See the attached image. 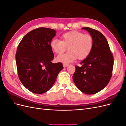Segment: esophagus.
<instances>
[{
    "label": "esophagus",
    "instance_id": "34e87169",
    "mask_svg": "<svg viewBox=\"0 0 126 126\" xmlns=\"http://www.w3.org/2000/svg\"><path fill=\"white\" fill-rule=\"evenodd\" d=\"M68 66H69V64H66V63H63V67L64 68H66V67H67Z\"/></svg>",
    "mask_w": 126,
    "mask_h": 126
}]
</instances>
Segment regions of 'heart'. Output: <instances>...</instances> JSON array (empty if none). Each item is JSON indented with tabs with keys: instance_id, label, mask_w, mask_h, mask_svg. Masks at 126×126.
<instances>
[{
	"instance_id": "heart-1",
	"label": "heart",
	"mask_w": 126,
	"mask_h": 126,
	"mask_svg": "<svg viewBox=\"0 0 126 126\" xmlns=\"http://www.w3.org/2000/svg\"><path fill=\"white\" fill-rule=\"evenodd\" d=\"M61 40L53 39L50 43L51 50L57 54H61L66 50V54L59 55L57 57V62L69 63L78 59H85L92 50L94 41L92 36L89 34L74 31L63 34Z\"/></svg>"
}]
</instances>
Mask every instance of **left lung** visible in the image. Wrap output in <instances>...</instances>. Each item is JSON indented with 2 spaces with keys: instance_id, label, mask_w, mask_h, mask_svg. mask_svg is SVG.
I'll use <instances>...</instances> for the list:
<instances>
[{
  "instance_id": "1",
  "label": "left lung",
  "mask_w": 126,
  "mask_h": 126,
  "mask_svg": "<svg viewBox=\"0 0 126 126\" xmlns=\"http://www.w3.org/2000/svg\"><path fill=\"white\" fill-rule=\"evenodd\" d=\"M92 36L93 48L90 54L76 66L72 79L78 88L88 94H96L108 85L112 76L113 58L105 37L97 30L83 27Z\"/></svg>"
}]
</instances>
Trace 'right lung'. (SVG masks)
I'll use <instances>...</instances> for the list:
<instances>
[{
    "mask_svg": "<svg viewBox=\"0 0 126 126\" xmlns=\"http://www.w3.org/2000/svg\"><path fill=\"white\" fill-rule=\"evenodd\" d=\"M52 29L41 27L29 32L19 44L16 54L18 77L31 92L41 94L50 89L63 67L52 63L54 55L50 43L56 36Z\"/></svg>",
    "mask_w": 126,
    "mask_h": 126,
    "instance_id": "right-lung-1",
    "label": "right lung"
}]
</instances>
